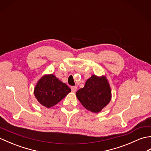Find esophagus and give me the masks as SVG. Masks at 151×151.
<instances>
[{
  "mask_svg": "<svg viewBox=\"0 0 151 151\" xmlns=\"http://www.w3.org/2000/svg\"><path fill=\"white\" fill-rule=\"evenodd\" d=\"M70 88H71V90L73 92H75L76 91V89H77V87H76V86H71Z\"/></svg>",
  "mask_w": 151,
  "mask_h": 151,
  "instance_id": "1",
  "label": "esophagus"
}]
</instances>
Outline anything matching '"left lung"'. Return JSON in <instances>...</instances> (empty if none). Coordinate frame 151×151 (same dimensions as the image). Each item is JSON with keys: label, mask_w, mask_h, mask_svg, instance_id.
Wrapping results in <instances>:
<instances>
[{"label": "left lung", "mask_w": 151, "mask_h": 151, "mask_svg": "<svg viewBox=\"0 0 151 151\" xmlns=\"http://www.w3.org/2000/svg\"><path fill=\"white\" fill-rule=\"evenodd\" d=\"M76 97L83 106L93 113H98L111 100V89L104 76L92 75L87 80L84 87L76 93Z\"/></svg>", "instance_id": "1"}]
</instances>
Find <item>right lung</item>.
<instances>
[{
	"label": "right lung",
	"instance_id": "right-lung-1",
	"mask_svg": "<svg viewBox=\"0 0 151 151\" xmlns=\"http://www.w3.org/2000/svg\"><path fill=\"white\" fill-rule=\"evenodd\" d=\"M70 91L65 83L51 74L43 76L38 81L34 89V95L41 105L49 108L58 103Z\"/></svg>",
	"mask_w": 151,
	"mask_h": 151
}]
</instances>
